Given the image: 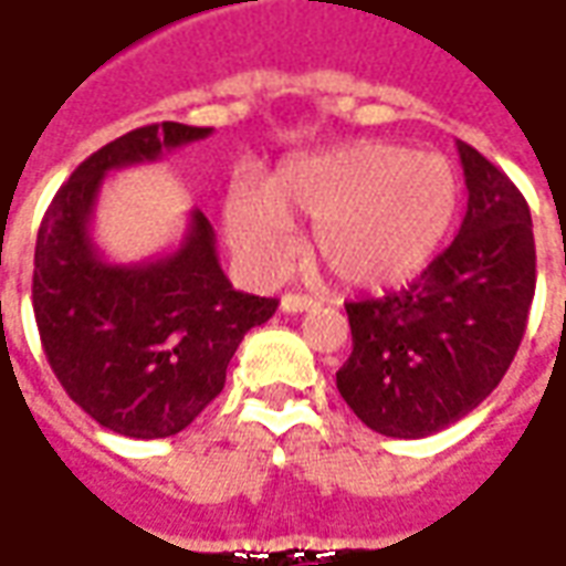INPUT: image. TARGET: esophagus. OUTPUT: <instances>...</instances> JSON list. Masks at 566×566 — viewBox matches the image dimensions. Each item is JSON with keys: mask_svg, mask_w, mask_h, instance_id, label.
Returning a JSON list of instances; mask_svg holds the SVG:
<instances>
[{"mask_svg": "<svg viewBox=\"0 0 566 566\" xmlns=\"http://www.w3.org/2000/svg\"><path fill=\"white\" fill-rule=\"evenodd\" d=\"M315 306V300L306 294H284L282 303H279V308L282 312H287V315H296V312H306V308Z\"/></svg>", "mask_w": 566, "mask_h": 566, "instance_id": "esophagus-1", "label": "esophagus"}]
</instances>
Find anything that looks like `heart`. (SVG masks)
<instances>
[{
    "instance_id": "obj_1",
    "label": "heart",
    "mask_w": 566,
    "mask_h": 566,
    "mask_svg": "<svg viewBox=\"0 0 566 566\" xmlns=\"http://www.w3.org/2000/svg\"><path fill=\"white\" fill-rule=\"evenodd\" d=\"M461 202L449 160L391 142H357L284 163L272 193L235 181L230 242L254 270H282L296 248L287 214L315 221L312 245L336 282L364 291L416 279L437 258Z\"/></svg>"
}]
</instances>
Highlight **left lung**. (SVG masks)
<instances>
[{
  "instance_id": "8db88e82",
  "label": "left lung",
  "mask_w": 566,
  "mask_h": 566,
  "mask_svg": "<svg viewBox=\"0 0 566 566\" xmlns=\"http://www.w3.org/2000/svg\"><path fill=\"white\" fill-rule=\"evenodd\" d=\"M458 154L470 199L454 242L403 291L345 303L352 355L336 388L381 437L421 439L470 416L506 376L534 303L522 190L467 142Z\"/></svg>"
}]
</instances>
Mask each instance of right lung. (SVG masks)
I'll list each match as a JSON object with an SVG mask.
<instances>
[{
    "label": "right lung",
    "instance_id": "add662e5",
    "mask_svg": "<svg viewBox=\"0 0 566 566\" xmlns=\"http://www.w3.org/2000/svg\"><path fill=\"white\" fill-rule=\"evenodd\" d=\"M209 127L150 124L108 142L56 190L35 239L32 312L60 385L87 416L120 437L185 430L223 391L245 333L279 300L235 291L199 209L181 245L145 263H108L91 235L105 175L160 160Z\"/></svg>",
    "mask_w": 566,
    "mask_h": 566
}]
</instances>
